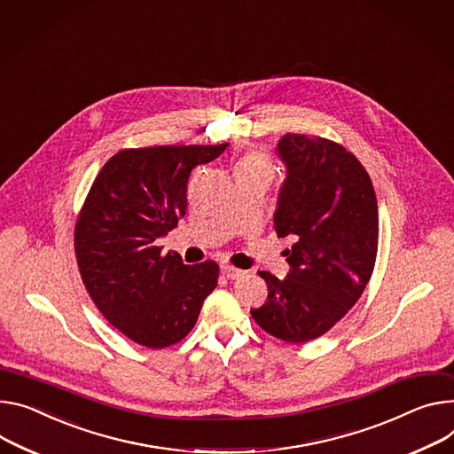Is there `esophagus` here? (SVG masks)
<instances>
[{"instance_id":"34e87169","label":"esophagus","mask_w":454,"mask_h":454,"mask_svg":"<svg viewBox=\"0 0 454 454\" xmlns=\"http://www.w3.org/2000/svg\"><path fill=\"white\" fill-rule=\"evenodd\" d=\"M222 272H223L225 278H229V280H238V278H241L243 274H246V270L236 269V267H232L229 263H222Z\"/></svg>"}]
</instances>
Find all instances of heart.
<instances>
[{
    "instance_id": "b5f03b06",
    "label": "heart",
    "mask_w": 454,
    "mask_h": 454,
    "mask_svg": "<svg viewBox=\"0 0 454 454\" xmlns=\"http://www.w3.org/2000/svg\"><path fill=\"white\" fill-rule=\"evenodd\" d=\"M236 170H243V172H253V174H263V176H270L274 167L272 161L269 158L267 153L262 151H254L247 156H243L236 167Z\"/></svg>"
}]
</instances>
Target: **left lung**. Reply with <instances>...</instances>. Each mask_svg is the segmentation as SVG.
Wrapping results in <instances>:
<instances>
[{
	"instance_id": "left-lung-1",
	"label": "left lung",
	"mask_w": 454,
	"mask_h": 454,
	"mask_svg": "<svg viewBox=\"0 0 454 454\" xmlns=\"http://www.w3.org/2000/svg\"><path fill=\"white\" fill-rule=\"evenodd\" d=\"M286 165L274 227L293 236L278 280L267 270V301L253 309L269 334L303 343L325 334L362 296L376 262L378 205L367 170L355 154L331 139L286 134L276 145Z\"/></svg>"
}]
</instances>
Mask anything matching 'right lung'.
Masks as SVG:
<instances>
[{
	"label": "right lung",
	"mask_w": 454,
	"mask_h": 454,
	"mask_svg": "<svg viewBox=\"0 0 454 454\" xmlns=\"http://www.w3.org/2000/svg\"><path fill=\"white\" fill-rule=\"evenodd\" d=\"M227 145L125 149L89 191L74 232L82 280L101 315L139 345L163 348L185 338L218 286L215 262L185 265L154 241L185 216L191 170Z\"/></svg>",
	"instance_id": "add662e5"
}]
</instances>
